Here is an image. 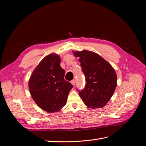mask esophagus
<instances>
[{"instance_id":"34e87169","label":"esophagus","mask_w":146,"mask_h":146,"mask_svg":"<svg viewBox=\"0 0 146 146\" xmlns=\"http://www.w3.org/2000/svg\"><path fill=\"white\" fill-rule=\"evenodd\" d=\"M76 80H75V79H74V80H71L70 81V83H72V85H76Z\"/></svg>"}]
</instances>
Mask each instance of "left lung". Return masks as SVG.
Returning <instances> with one entry per match:
<instances>
[{"label":"left lung","instance_id":"1","mask_svg":"<svg viewBox=\"0 0 146 146\" xmlns=\"http://www.w3.org/2000/svg\"><path fill=\"white\" fill-rule=\"evenodd\" d=\"M79 57L85 74V88L78 90L84 104L91 108H100L111 99L117 85L115 70L109 63L94 52L88 50L73 52Z\"/></svg>","mask_w":146,"mask_h":146}]
</instances>
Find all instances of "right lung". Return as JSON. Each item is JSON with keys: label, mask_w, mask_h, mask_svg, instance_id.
Returning <instances> with one entry per match:
<instances>
[{"label": "right lung", "mask_w": 146, "mask_h": 146, "mask_svg": "<svg viewBox=\"0 0 146 146\" xmlns=\"http://www.w3.org/2000/svg\"><path fill=\"white\" fill-rule=\"evenodd\" d=\"M60 57L50 54L35 68L30 77V94L38 107L48 113L58 111L66 105L73 85L64 80Z\"/></svg>", "instance_id": "right-lung-1"}]
</instances>
